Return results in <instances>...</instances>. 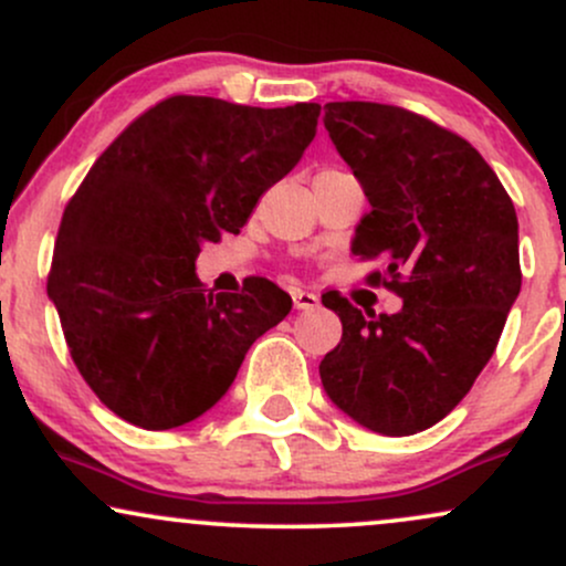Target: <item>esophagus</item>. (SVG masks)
Wrapping results in <instances>:
<instances>
[{"label":"esophagus","mask_w":566,"mask_h":566,"mask_svg":"<svg viewBox=\"0 0 566 566\" xmlns=\"http://www.w3.org/2000/svg\"><path fill=\"white\" fill-rule=\"evenodd\" d=\"M292 301H295L297 311H314L316 305H319V295H314V292L297 290L295 295H292Z\"/></svg>","instance_id":"esophagus-1"}]
</instances>
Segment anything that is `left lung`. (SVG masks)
<instances>
[{
	"label": "left lung",
	"mask_w": 566,
	"mask_h": 566,
	"mask_svg": "<svg viewBox=\"0 0 566 566\" xmlns=\"http://www.w3.org/2000/svg\"><path fill=\"white\" fill-rule=\"evenodd\" d=\"M324 127L373 207L350 252L382 258L386 274L367 282L405 301L365 316L340 292L322 295L343 322L324 391L369 431L409 437L450 415L495 354L522 290L516 210L482 154L426 116L340 101Z\"/></svg>",
	"instance_id": "8db88e82"
}]
</instances>
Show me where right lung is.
Wrapping results in <instances>:
<instances>
[{"label": "right lung", "instance_id": "add662e5", "mask_svg": "<svg viewBox=\"0 0 566 566\" xmlns=\"http://www.w3.org/2000/svg\"><path fill=\"white\" fill-rule=\"evenodd\" d=\"M319 112L172 95L90 167L63 210L48 295L84 382L122 420L146 431L197 420L290 314L269 279L216 295L193 269L201 244L239 233L301 161Z\"/></svg>", "mask_w": 566, "mask_h": 566}]
</instances>
